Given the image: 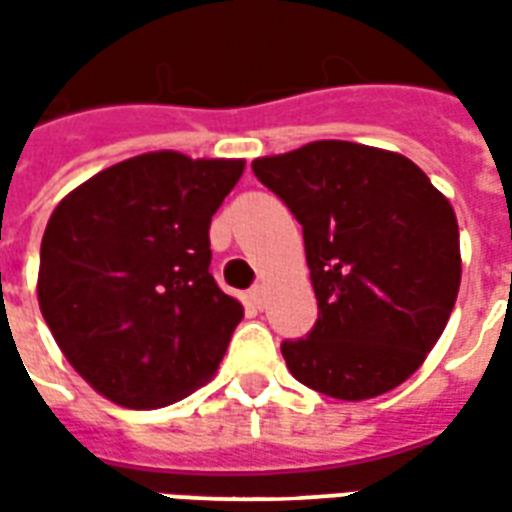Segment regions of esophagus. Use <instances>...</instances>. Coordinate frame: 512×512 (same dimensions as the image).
<instances>
[{
    "mask_svg": "<svg viewBox=\"0 0 512 512\" xmlns=\"http://www.w3.org/2000/svg\"><path fill=\"white\" fill-rule=\"evenodd\" d=\"M250 300H253V306L256 308H264V303H267V286L264 284L253 286V289H250Z\"/></svg>",
    "mask_w": 512,
    "mask_h": 512,
    "instance_id": "34e87169",
    "label": "esophagus"
}]
</instances>
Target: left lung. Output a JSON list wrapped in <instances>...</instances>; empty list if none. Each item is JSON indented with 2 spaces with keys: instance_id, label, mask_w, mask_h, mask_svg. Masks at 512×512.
I'll use <instances>...</instances> for the list:
<instances>
[{
  "instance_id": "left-lung-1",
  "label": "left lung",
  "mask_w": 512,
  "mask_h": 512,
  "mask_svg": "<svg viewBox=\"0 0 512 512\" xmlns=\"http://www.w3.org/2000/svg\"><path fill=\"white\" fill-rule=\"evenodd\" d=\"M303 226L320 317L281 344L308 389L358 402L397 389L447 328L460 289L458 217L397 151L317 140L253 159Z\"/></svg>"
}]
</instances>
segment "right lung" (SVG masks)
Here are the masks:
<instances>
[{"label": "right lung", "instance_id": "1", "mask_svg": "<svg viewBox=\"0 0 512 512\" xmlns=\"http://www.w3.org/2000/svg\"><path fill=\"white\" fill-rule=\"evenodd\" d=\"M245 159L151 151L54 206L38 303L68 364L123 408H165L212 380L242 303L209 273V223Z\"/></svg>", "mask_w": 512, "mask_h": 512}]
</instances>
